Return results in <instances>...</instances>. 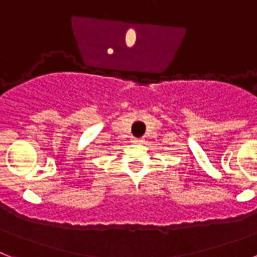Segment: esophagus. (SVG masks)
Listing matches in <instances>:
<instances>
[{
    "instance_id": "esophagus-1",
    "label": "esophagus",
    "mask_w": 257,
    "mask_h": 257,
    "mask_svg": "<svg viewBox=\"0 0 257 257\" xmlns=\"http://www.w3.org/2000/svg\"><path fill=\"white\" fill-rule=\"evenodd\" d=\"M132 142H135V144H141V142H144V139H137V137H135V139H132Z\"/></svg>"
}]
</instances>
